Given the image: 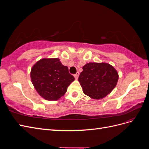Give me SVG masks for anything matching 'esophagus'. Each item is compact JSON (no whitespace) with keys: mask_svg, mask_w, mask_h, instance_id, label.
<instances>
[{"mask_svg":"<svg viewBox=\"0 0 149 149\" xmlns=\"http://www.w3.org/2000/svg\"><path fill=\"white\" fill-rule=\"evenodd\" d=\"M79 72H77V73H76V74H74V78H75V79H78V76H79Z\"/></svg>","mask_w":149,"mask_h":149,"instance_id":"esophagus-1","label":"esophagus"}]
</instances>
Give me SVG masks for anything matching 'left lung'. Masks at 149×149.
<instances>
[{
  "instance_id": "left-lung-1",
  "label": "left lung",
  "mask_w": 149,
  "mask_h": 149,
  "mask_svg": "<svg viewBox=\"0 0 149 149\" xmlns=\"http://www.w3.org/2000/svg\"><path fill=\"white\" fill-rule=\"evenodd\" d=\"M83 69L78 81L87 96L99 100L104 97L116 87L118 73L109 64L89 63L85 65Z\"/></svg>"
}]
</instances>
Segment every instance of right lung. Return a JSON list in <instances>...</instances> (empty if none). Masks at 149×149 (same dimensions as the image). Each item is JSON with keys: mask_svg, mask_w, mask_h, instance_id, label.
<instances>
[{"mask_svg": "<svg viewBox=\"0 0 149 149\" xmlns=\"http://www.w3.org/2000/svg\"><path fill=\"white\" fill-rule=\"evenodd\" d=\"M30 75L38 94L49 101L57 100L64 95L74 80L68 67L63 65L58 58L40 60L32 67Z\"/></svg>", "mask_w": 149, "mask_h": 149, "instance_id": "add662e5", "label": "right lung"}]
</instances>
